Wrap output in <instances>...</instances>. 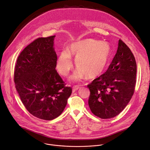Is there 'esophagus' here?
<instances>
[{
    "mask_svg": "<svg viewBox=\"0 0 150 150\" xmlns=\"http://www.w3.org/2000/svg\"><path fill=\"white\" fill-rule=\"evenodd\" d=\"M79 88V86H74V87H73L72 91H73V92L74 93V92H75L76 90H78Z\"/></svg>",
    "mask_w": 150,
    "mask_h": 150,
    "instance_id": "obj_1",
    "label": "esophagus"
}]
</instances>
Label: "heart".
<instances>
[{
	"mask_svg": "<svg viewBox=\"0 0 150 150\" xmlns=\"http://www.w3.org/2000/svg\"><path fill=\"white\" fill-rule=\"evenodd\" d=\"M111 54V47L105 42L93 39L78 40L70 45L69 51L64 50L60 52L57 69L64 76L69 75L74 66L72 56L78 69L70 78L71 81H78L86 76L90 79L97 78L106 69Z\"/></svg>",
	"mask_w": 150,
	"mask_h": 150,
	"instance_id": "b5f03b06",
	"label": "heart"
}]
</instances>
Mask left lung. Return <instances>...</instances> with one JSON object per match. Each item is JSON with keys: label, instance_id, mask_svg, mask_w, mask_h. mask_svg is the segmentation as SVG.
Returning a JSON list of instances; mask_svg holds the SVG:
<instances>
[{"label": "left lung", "instance_id": "left-lung-1", "mask_svg": "<svg viewBox=\"0 0 150 150\" xmlns=\"http://www.w3.org/2000/svg\"><path fill=\"white\" fill-rule=\"evenodd\" d=\"M136 76L134 57L120 39L117 52L108 70L87 86L90 91L88 105L92 113L102 119L118 115L134 93Z\"/></svg>", "mask_w": 150, "mask_h": 150}]
</instances>
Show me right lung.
<instances>
[{"instance_id": "right-lung-1", "label": "right lung", "mask_w": 150, "mask_h": 150, "mask_svg": "<svg viewBox=\"0 0 150 150\" xmlns=\"http://www.w3.org/2000/svg\"><path fill=\"white\" fill-rule=\"evenodd\" d=\"M55 36L39 38L27 46L17 59L14 72L16 88L22 103L32 115L45 120L62 113L72 91L56 70Z\"/></svg>"}]
</instances>
